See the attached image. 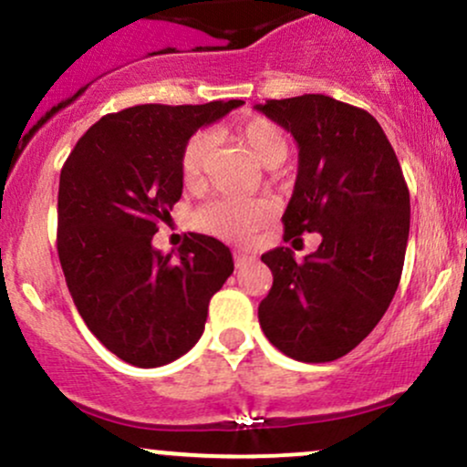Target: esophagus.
I'll return each mask as SVG.
<instances>
[{
	"label": "esophagus",
	"instance_id": "1",
	"mask_svg": "<svg viewBox=\"0 0 467 467\" xmlns=\"http://www.w3.org/2000/svg\"><path fill=\"white\" fill-rule=\"evenodd\" d=\"M254 259H256V256H254V254H250V252L234 250V265H237V267L248 265V264H252V261H254Z\"/></svg>",
	"mask_w": 467,
	"mask_h": 467
}]
</instances>
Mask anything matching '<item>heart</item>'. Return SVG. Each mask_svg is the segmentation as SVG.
<instances>
[{
  "instance_id": "obj_1",
  "label": "heart",
  "mask_w": 467,
  "mask_h": 467,
  "mask_svg": "<svg viewBox=\"0 0 467 467\" xmlns=\"http://www.w3.org/2000/svg\"><path fill=\"white\" fill-rule=\"evenodd\" d=\"M237 138H241L264 166H276L287 155V136L276 122L267 118H250L237 125ZM211 149L208 133H195L182 151L180 171L189 186L202 178L203 160ZM272 217V203L267 200H239V197H219L197 213V226L203 233L215 234L223 241L244 244Z\"/></svg>"
}]
</instances>
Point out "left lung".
Instances as JSON below:
<instances>
[{
  "mask_svg": "<svg viewBox=\"0 0 467 467\" xmlns=\"http://www.w3.org/2000/svg\"><path fill=\"white\" fill-rule=\"evenodd\" d=\"M298 144L285 241L320 233L296 264L289 248L265 252L275 283L259 305L267 340L301 362L347 356L373 331L400 285L410 195L393 147L368 111L325 94L254 105Z\"/></svg>",
  "mask_w": 467,
  "mask_h": 467,
  "instance_id": "8db88e82",
  "label": "left lung"
}]
</instances>
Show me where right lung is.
I'll return each mask as SVG.
<instances>
[{
	"label": "right lung",
	"instance_id": "right-lung-1",
	"mask_svg": "<svg viewBox=\"0 0 467 467\" xmlns=\"http://www.w3.org/2000/svg\"><path fill=\"white\" fill-rule=\"evenodd\" d=\"M244 105H138L80 136L58 180L57 250L80 318L120 360L162 367L195 347L208 303L233 275L228 245L191 233L178 256L153 248L182 197V151Z\"/></svg>",
	"mask_w": 467,
	"mask_h": 467
}]
</instances>
